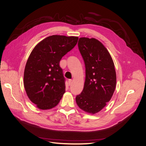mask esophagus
Wrapping results in <instances>:
<instances>
[{
    "mask_svg": "<svg viewBox=\"0 0 146 146\" xmlns=\"http://www.w3.org/2000/svg\"><path fill=\"white\" fill-rule=\"evenodd\" d=\"M68 82V85H72V79H69Z\"/></svg>",
    "mask_w": 146,
    "mask_h": 146,
    "instance_id": "34e87169",
    "label": "esophagus"
}]
</instances>
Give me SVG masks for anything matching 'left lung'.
<instances>
[{
  "instance_id": "8db88e82",
  "label": "left lung",
  "mask_w": 146,
  "mask_h": 146,
  "mask_svg": "<svg viewBox=\"0 0 146 146\" xmlns=\"http://www.w3.org/2000/svg\"><path fill=\"white\" fill-rule=\"evenodd\" d=\"M78 44L85 63V81L76 102L81 110L95 114L104 108L114 94V64L108 51L98 40L80 38Z\"/></svg>"
}]
</instances>
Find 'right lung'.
Masks as SVG:
<instances>
[{
	"label": "right lung",
	"mask_w": 146,
	"mask_h": 146,
	"mask_svg": "<svg viewBox=\"0 0 146 146\" xmlns=\"http://www.w3.org/2000/svg\"><path fill=\"white\" fill-rule=\"evenodd\" d=\"M78 40L77 36L52 35L32 51L25 68L24 87L31 101L40 110L51 109L61 99L66 79L59 62Z\"/></svg>",
	"instance_id": "add662e5"
}]
</instances>
